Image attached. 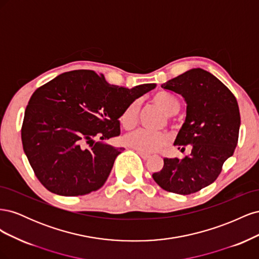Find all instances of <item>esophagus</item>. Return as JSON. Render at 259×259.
Returning a JSON list of instances; mask_svg holds the SVG:
<instances>
[{
    "mask_svg": "<svg viewBox=\"0 0 259 259\" xmlns=\"http://www.w3.org/2000/svg\"><path fill=\"white\" fill-rule=\"evenodd\" d=\"M137 153L142 156V159H144V160H148L149 158H150V154H148V153H144V152H140V151H137Z\"/></svg>",
    "mask_w": 259,
    "mask_h": 259,
    "instance_id": "obj_1",
    "label": "esophagus"
}]
</instances>
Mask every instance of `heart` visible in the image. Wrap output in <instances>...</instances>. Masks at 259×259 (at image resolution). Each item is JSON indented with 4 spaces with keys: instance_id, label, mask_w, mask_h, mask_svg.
<instances>
[{
    "instance_id": "obj_1",
    "label": "heart",
    "mask_w": 259,
    "mask_h": 259,
    "mask_svg": "<svg viewBox=\"0 0 259 259\" xmlns=\"http://www.w3.org/2000/svg\"><path fill=\"white\" fill-rule=\"evenodd\" d=\"M153 104L158 106L167 116L175 115L179 111V100L171 93L161 91L152 96ZM139 104L135 100L124 109L120 116L122 126L125 130H132L136 126L138 120ZM169 143V136L163 132H149L138 130L130 133L124 137V144L144 153L156 152L165 148Z\"/></svg>"
}]
</instances>
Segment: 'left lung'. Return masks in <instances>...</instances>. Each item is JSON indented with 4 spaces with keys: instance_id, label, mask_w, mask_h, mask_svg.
Listing matches in <instances>:
<instances>
[{
    "instance_id": "1",
    "label": "left lung",
    "mask_w": 259,
    "mask_h": 259,
    "mask_svg": "<svg viewBox=\"0 0 259 259\" xmlns=\"http://www.w3.org/2000/svg\"><path fill=\"white\" fill-rule=\"evenodd\" d=\"M161 86L186 100V120L174 146L182 152L190 148L191 153L182 160L165 158L163 168L152 177L168 192L195 193L215 182L238 145L241 123L238 101L223 82L200 68Z\"/></svg>"
}]
</instances>
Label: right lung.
<instances>
[{"mask_svg":"<svg viewBox=\"0 0 259 259\" xmlns=\"http://www.w3.org/2000/svg\"><path fill=\"white\" fill-rule=\"evenodd\" d=\"M155 88L109 84L93 70L65 72L31 96L21 142L36 178L49 191L76 197L104 186L124 150L104 143L120 135L124 109ZM99 139V142H95Z\"/></svg>","mask_w":259,"mask_h":259,"instance_id":"add662e5","label":"right lung"}]
</instances>
